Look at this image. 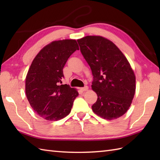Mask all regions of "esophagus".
Segmentation results:
<instances>
[{
  "label": "esophagus",
  "mask_w": 160,
  "mask_h": 160,
  "mask_svg": "<svg viewBox=\"0 0 160 160\" xmlns=\"http://www.w3.org/2000/svg\"><path fill=\"white\" fill-rule=\"evenodd\" d=\"M88 89H89V87H88L87 86H85V87H84L80 88V90L82 91H85L88 90Z\"/></svg>",
  "instance_id": "34e87169"
}]
</instances>
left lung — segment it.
I'll return each instance as SVG.
<instances>
[{
    "label": "left lung",
    "instance_id": "obj_1",
    "mask_svg": "<svg viewBox=\"0 0 160 160\" xmlns=\"http://www.w3.org/2000/svg\"><path fill=\"white\" fill-rule=\"evenodd\" d=\"M80 52L92 71V89L98 100L92 110L108 120L122 116L135 92V76L127 58L115 44L102 36L78 39Z\"/></svg>",
    "mask_w": 160,
    "mask_h": 160
}]
</instances>
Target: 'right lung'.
Returning a JSON list of instances; mask_svg holds the SVG:
<instances>
[{"instance_id":"1","label":"right lung","mask_w":160,"mask_h":160,"mask_svg":"<svg viewBox=\"0 0 160 160\" xmlns=\"http://www.w3.org/2000/svg\"><path fill=\"white\" fill-rule=\"evenodd\" d=\"M79 47L76 40H57L40 50L27 74L25 92L29 102L39 116L57 121L69 114L76 89L60 84L63 68L68 58Z\"/></svg>"}]
</instances>
